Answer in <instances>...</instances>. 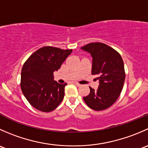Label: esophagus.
Listing matches in <instances>:
<instances>
[{
	"label": "esophagus",
	"mask_w": 148,
	"mask_h": 148,
	"mask_svg": "<svg viewBox=\"0 0 148 148\" xmlns=\"http://www.w3.org/2000/svg\"><path fill=\"white\" fill-rule=\"evenodd\" d=\"M75 84L77 85V86H81V84H79V83H77V82H75Z\"/></svg>",
	"instance_id": "34e87169"
}]
</instances>
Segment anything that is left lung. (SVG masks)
I'll use <instances>...</instances> for the list:
<instances>
[{"label":"left lung","instance_id":"left-lung-1","mask_svg":"<svg viewBox=\"0 0 148 148\" xmlns=\"http://www.w3.org/2000/svg\"><path fill=\"white\" fill-rule=\"evenodd\" d=\"M92 57V75H97L99 85L83 99L89 107L96 111L106 110L118 99L125 79L123 60L120 53L103 43L88 44L81 48Z\"/></svg>","mask_w":148,"mask_h":148}]
</instances>
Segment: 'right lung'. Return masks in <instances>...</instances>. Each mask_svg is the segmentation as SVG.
I'll use <instances>...</instances> for the list:
<instances>
[{
    "label": "right lung",
    "instance_id": "obj_1",
    "mask_svg": "<svg viewBox=\"0 0 148 148\" xmlns=\"http://www.w3.org/2000/svg\"><path fill=\"white\" fill-rule=\"evenodd\" d=\"M72 49L44 46L29 56L22 67L21 88L28 102L36 110L49 112L59 105L64 97L65 84L53 80Z\"/></svg>",
    "mask_w": 148,
    "mask_h": 148
}]
</instances>
